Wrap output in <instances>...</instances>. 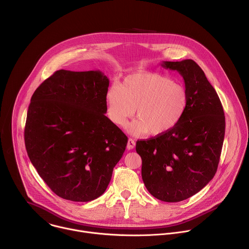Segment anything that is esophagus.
<instances>
[{"mask_svg":"<svg viewBox=\"0 0 249 249\" xmlns=\"http://www.w3.org/2000/svg\"><path fill=\"white\" fill-rule=\"evenodd\" d=\"M136 146V142H135V141L133 140V139H129L128 140V142H127V149H133L134 147Z\"/></svg>","mask_w":249,"mask_h":249,"instance_id":"esophagus-1","label":"esophagus"}]
</instances>
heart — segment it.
<instances>
[{
    "label": "heart",
    "mask_w": 249,
    "mask_h": 249,
    "mask_svg": "<svg viewBox=\"0 0 249 249\" xmlns=\"http://www.w3.org/2000/svg\"><path fill=\"white\" fill-rule=\"evenodd\" d=\"M107 116L124 125L136 109L137 119L128 126L134 135L160 136L174 129L189 104L187 89L167 76L137 72L124 78L121 85H111L106 95Z\"/></svg>",
    "instance_id": "obj_1"
}]
</instances>
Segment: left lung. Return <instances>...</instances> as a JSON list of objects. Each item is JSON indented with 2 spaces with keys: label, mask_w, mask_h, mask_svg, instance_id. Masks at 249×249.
Segmentation results:
<instances>
[{
  "label": "left lung",
  "mask_w": 249,
  "mask_h": 249,
  "mask_svg": "<svg viewBox=\"0 0 249 249\" xmlns=\"http://www.w3.org/2000/svg\"><path fill=\"white\" fill-rule=\"evenodd\" d=\"M161 65L184 78L188 107L174 129L138 141L136 150L149 194L162 201L178 202L197 194L213 179L226 123L220 99L196 61H163Z\"/></svg>",
  "instance_id": "1"
}]
</instances>
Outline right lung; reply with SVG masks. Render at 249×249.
Here are the masks:
<instances>
[{
  "label": "right lung",
  "mask_w": 249,
  "mask_h": 249,
  "mask_svg": "<svg viewBox=\"0 0 249 249\" xmlns=\"http://www.w3.org/2000/svg\"><path fill=\"white\" fill-rule=\"evenodd\" d=\"M109 80L100 70L55 71L34 92L24 141L33 166L58 196L88 202L107 190L127 136L106 116Z\"/></svg>",
  "instance_id": "obj_1"
}]
</instances>
